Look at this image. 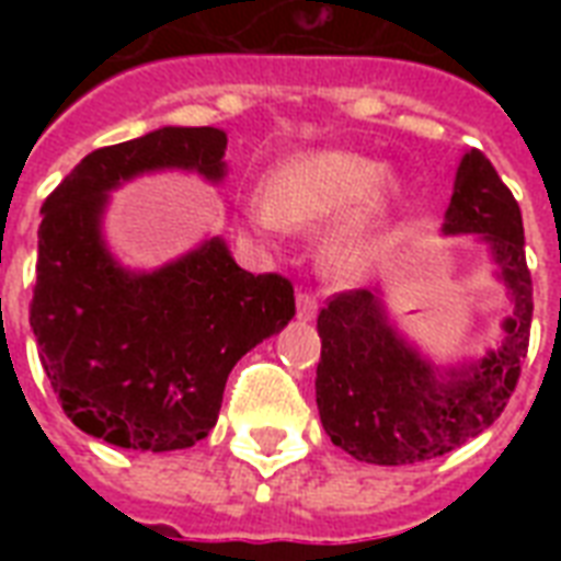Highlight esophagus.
I'll use <instances>...</instances> for the list:
<instances>
[{"mask_svg": "<svg viewBox=\"0 0 561 561\" xmlns=\"http://www.w3.org/2000/svg\"><path fill=\"white\" fill-rule=\"evenodd\" d=\"M297 317L299 320H314L317 317V297L314 294H308V290H302V294H297Z\"/></svg>", "mask_w": 561, "mask_h": 561, "instance_id": "esophagus-1", "label": "esophagus"}]
</instances>
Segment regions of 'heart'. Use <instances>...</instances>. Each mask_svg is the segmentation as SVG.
<instances>
[{
    "label": "heart",
    "instance_id": "obj_1",
    "mask_svg": "<svg viewBox=\"0 0 561 561\" xmlns=\"http://www.w3.org/2000/svg\"><path fill=\"white\" fill-rule=\"evenodd\" d=\"M396 183L364 153L323 148L294 153L264 178V197L250 201V218L264 232L282 227L325 229L320 262L341 282L367 276L381 259L392 227Z\"/></svg>",
    "mask_w": 561,
    "mask_h": 561
}]
</instances>
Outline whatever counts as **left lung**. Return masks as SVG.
Returning a JSON list of instances; mask_svg holds the SVG:
<instances>
[{"label": "left lung", "instance_id": "left-lung-1", "mask_svg": "<svg viewBox=\"0 0 561 561\" xmlns=\"http://www.w3.org/2000/svg\"><path fill=\"white\" fill-rule=\"evenodd\" d=\"M443 232L480 236L492 250L513 299L504 341L474 364L439 373L387 323L378 290L334 294L317 317V408L325 434L355 460L408 466L443 457L483 434L518 383L533 320L522 209L474 148L457 169Z\"/></svg>", "mask_w": 561, "mask_h": 561}]
</instances>
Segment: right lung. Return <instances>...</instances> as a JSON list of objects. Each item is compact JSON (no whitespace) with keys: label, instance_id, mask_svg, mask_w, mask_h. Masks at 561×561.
<instances>
[{"label":"right lung","instance_id":"1","mask_svg":"<svg viewBox=\"0 0 561 561\" xmlns=\"http://www.w3.org/2000/svg\"><path fill=\"white\" fill-rule=\"evenodd\" d=\"M227 134L160 127L87 153L43 203L31 329L60 408L83 434L134 451L192 448L218 422L238 360L297 314L279 273H247L220 238L134 273L101 238L107 192L145 171L224 180Z\"/></svg>","mask_w":561,"mask_h":561}]
</instances>
